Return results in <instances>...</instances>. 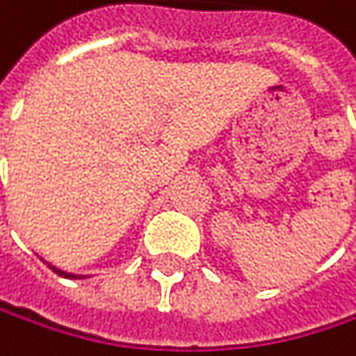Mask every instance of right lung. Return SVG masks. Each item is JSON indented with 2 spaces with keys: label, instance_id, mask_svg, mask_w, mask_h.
<instances>
[{
  "label": "right lung",
  "instance_id": "right-lung-1",
  "mask_svg": "<svg viewBox=\"0 0 356 356\" xmlns=\"http://www.w3.org/2000/svg\"><path fill=\"white\" fill-rule=\"evenodd\" d=\"M47 267H49L54 273H58L60 277H66V280H83V275H72V273H66V271H62V269H58V267L49 265V263H47Z\"/></svg>",
  "mask_w": 356,
  "mask_h": 356
}]
</instances>
